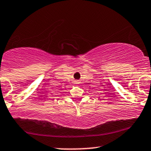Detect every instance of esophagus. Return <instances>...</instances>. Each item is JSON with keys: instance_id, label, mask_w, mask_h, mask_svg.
Masks as SVG:
<instances>
[{"instance_id": "1", "label": "esophagus", "mask_w": 151, "mask_h": 151, "mask_svg": "<svg viewBox=\"0 0 151 151\" xmlns=\"http://www.w3.org/2000/svg\"><path fill=\"white\" fill-rule=\"evenodd\" d=\"M79 80H75V81H74V84H79Z\"/></svg>"}]
</instances>
